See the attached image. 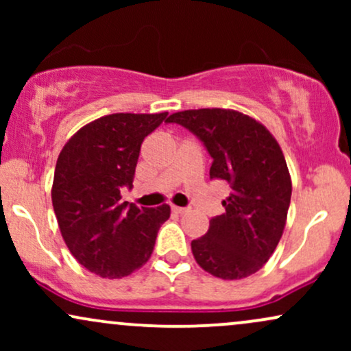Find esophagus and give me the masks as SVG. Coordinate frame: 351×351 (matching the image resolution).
<instances>
[{"instance_id":"1","label":"esophagus","mask_w":351,"mask_h":351,"mask_svg":"<svg viewBox=\"0 0 351 351\" xmlns=\"http://www.w3.org/2000/svg\"><path fill=\"white\" fill-rule=\"evenodd\" d=\"M171 211L176 213V215H183L186 213V208H181V206H171Z\"/></svg>"}]
</instances>
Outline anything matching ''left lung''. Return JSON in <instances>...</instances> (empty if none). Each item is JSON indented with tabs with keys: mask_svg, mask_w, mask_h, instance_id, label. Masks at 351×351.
<instances>
[{
	"mask_svg": "<svg viewBox=\"0 0 351 351\" xmlns=\"http://www.w3.org/2000/svg\"><path fill=\"white\" fill-rule=\"evenodd\" d=\"M167 123L191 132L213 158L209 178L231 188L223 215L191 241L196 263L226 280L257 272L279 244L291 204V175L279 143L264 125L224 108L176 112Z\"/></svg>",
	"mask_w": 351,
	"mask_h": 351,
	"instance_id": "1",
	"label": "left lung"
}]
</instances>
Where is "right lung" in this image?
I'll return each instance as SVG.
<instances>
[{
	"instance_id": "add662e5",
	"label": "right lung",
	"mask_w": 351,
	"mask_h": 351,
	"mask_svg": "<svg viewBox=\"0 0 351 351\" xmlns=\"http://www.w3.org/2000/svg\"><path fill=\"white\" fill-rule=\"evenodd\" d=\"M163 114H112L86 125L64 145L56 163L52 206L60 234L87 271L108 279L130 276L150 259L170 206L122 201L132 189L145 136Z\"/></svg>"
}]
</instances>
